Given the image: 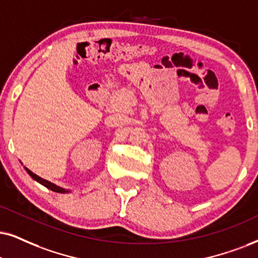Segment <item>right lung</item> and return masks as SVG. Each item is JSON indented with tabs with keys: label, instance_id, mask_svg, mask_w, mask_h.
<instances>
[{
	"label": "right lung",
	"instance_id": "right-lung-1",
	"mask_svg": "<svg viewBox=\"0 0 258 258\" xmlns=\"http://www.w3.org/2000/svg\"><path fill=\"white\" fill-rule=\"evenodd\" d=\"M25 169H26V171H27L28 174H29V176H32V178H34L35 181H38L39 183H41L42 185H45V187H46V188L51 189V190H53V191H57V193H68V190H65V189L58 187V185L51 183V182L44 180V178L39 177L38 175H35L34 172H32L31 170H29V169H27V168H25Z\"/></svg>",
	"mask_w": 258,
	"mask_h": 258
}]
</instances>
